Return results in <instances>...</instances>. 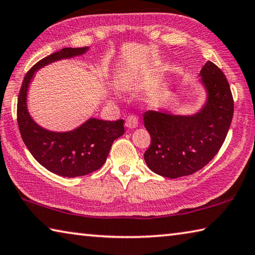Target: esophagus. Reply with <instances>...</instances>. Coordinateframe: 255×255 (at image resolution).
I'll return each instance as SVG.
<instances>
[{"instance_id": "1", "label": "esophagus", "mask_w": 255, "mask_h": 255, "mask_svg": "<svg viewBox=\"0 0 255 255\" xmlns=\"http://www.w3.org/2000/svg\"><path fill=\"white\" fill-rule=\"evenodd\" d=\"M126 126L128 128H131V129L136 128L138 126V119L136 116H133V115L128 116V117L126 118Z\"/></svg>"}]
</instances>
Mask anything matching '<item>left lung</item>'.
<instances>
[{
	"label": "left lung",
	"mask_w": 255,
	"mask_h": 255,
	"mask_svg": "<svg viewBox=\"0 0 255 255\" xmlns=\"http://www.w3.org/2000/svg\"><path fill=\"white\" fill-rule=\"evenodd\" d=\"M200 75L209 97L199 114L191 117L156 111L144 114V126L150 135L145 162L164 178L176 179L201 170L221 149L230 129L234 99L226 76L210 60Z\"/></svg>",
	"instance_id": "8db88e82"
}]
</instances>
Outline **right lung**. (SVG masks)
<instances>
[{"label":"right lung","instance_id":"1","mask_svg":"<svg viewBox=\"0 0 255 255\" xmlns=\"http://www.w3.org/2000/svg\"><path fill=\"white\" fill-rule=\"evenodd\" d=\"M88 47L63 48L39 60L24 75L21 85L16 119L23 143L36 161L55 174L75 178L97 171L105 164L111 145L125 132L124 120L90 119L75 130L53 132L34 124L27 111V90L33 73L55 60L83 54Z\"/></svg>","mask_w":255,"mask_h":255}]
</instances>
